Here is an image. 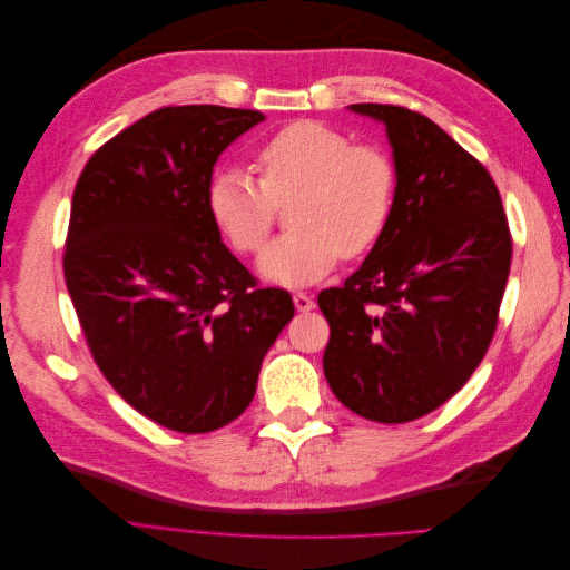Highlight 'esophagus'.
Returning a JSON list of instances; mask_svg holds the SVG:
<instances>
[{"mask_svg": "<svg viewBox=\"0 0 570 570\" xmlns=\"http://www.w3.org/2000/svg\"><path fill=\"white\" fill-rule=\"evenodd\" d=\"M295 306H297V312H312L314 308V299L306 295V292H295Z\"/></svg>", "mask_w": 570, "mask_h": 570, "instance_id": "obj_1", "label": "esophagus"}]
</instances>
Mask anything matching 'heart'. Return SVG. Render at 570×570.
<instances>
[{"instance_id": "b5f03b06", "label": "heart", "mask_w": 570, "mask_h": 570, "mask_svg": "<svg viewBox=\"0 0 570 570\" xmlns=\"http://www.w3.org/2000/svg\"><path fill=\"white\" fill-rule=\"evenodd\" d=\"M256 168L258 183L239 168L214 176L206 206L230 247L249 256L264 247L278 209L292 202V230L262 256V273L273 283H316L340 254L364 256L387 230L396 170L377 145L352 142L316 120H295L258 147Z\"/></svg>"}]
</instances>
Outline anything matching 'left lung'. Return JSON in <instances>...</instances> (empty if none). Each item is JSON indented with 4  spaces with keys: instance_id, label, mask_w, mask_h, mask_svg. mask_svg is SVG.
Masks as SVG:
<instances>
[{
    "instance_id": "8db88e82",
    "label": "left lung",
    "mask_w": 570,
    "mask_h": 570,
    "mask_svg": "<svg viewBox=\"0 0 570 570\" xmlns=\"http://www.w3.org/2000/svg\"><path fill=\"white\" fill-rule=\"evenodd\" d=\"M383 120L396 189L387 230L342 287L318 295L331 325L323 373L337 400L375 423L442 406L480 366L511 268L499 189L428 116L352 105Z\"/></svg>"
}]
</instances>
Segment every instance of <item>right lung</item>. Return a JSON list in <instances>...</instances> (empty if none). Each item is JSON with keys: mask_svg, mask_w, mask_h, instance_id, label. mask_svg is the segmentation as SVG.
I'll list each match as a JSON object with an SVG mask.
<instances>
[{"mask_svg": "<svg viewBox=\"0 0 570 570\" xmlns=\"http://www.w3.org/2000/svg\"><path fill=\"white\" fill-rule=\"evenodd\" d=\"M264 114L164 107L101 145L73 189L63 278L99 371L149 421L212 433L256 392L295 316L220 243L206 206L214 164Z\"/></svg>", "mask_w": 570, "mask_h": 570, "instance_id": "obj_1", "label": "right lung"}]
</instances>
